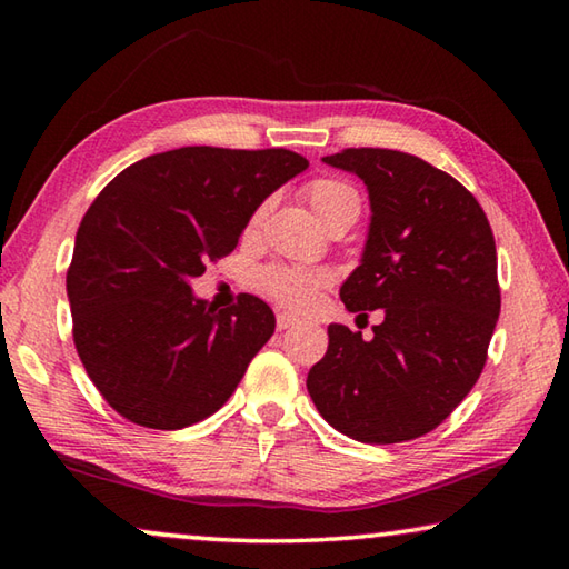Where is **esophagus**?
Returning <instances> with one entry per match:
<instances>
[{"label":"esophagus","instance_id":"34e87169","mask_svg":"<svg viewBox=\"0 0 569 569\" xmlns=\"http://www.w3.org/2000/svg\"><path fill=\"white\" fill-rule=\"evenodd\" d=\"M276 326H278V331L293 329V326H298V319H296V316H291V313H278Z\"/></svg>","mask_w":569,"mask_h":569}]
</instances>
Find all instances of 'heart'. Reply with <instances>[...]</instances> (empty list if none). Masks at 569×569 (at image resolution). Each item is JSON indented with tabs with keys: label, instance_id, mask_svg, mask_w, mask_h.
Returning <instances> with one entry per match:
<instances>
[{
	"label": "heart",
	"instance_id": "b5f03b06",
	"mask_svg": "<svg viewBox=\"0 0 569 569\" xmlns=\"http://www.w3.org/2000/svg\"><path fill=\"white\" fill-rule=\"evenodd\" d=\"M303 196L321 223H329V220L343 213H359V196H356V190L351 186H346L341 180L319 178L308 182L303 188ZM261 216L263 208L256 213L253 223H258ZM258 281H261L266 291L278 298L281 303L291 308H308L313 303L316 291L326 283V273L308 271V268L278 266L263 271L258 276Z\"/></svg>",
	"mask_w": 569,
	"mask_h": 569
}]
</instances>
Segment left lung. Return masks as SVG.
<instances>
[{"instance_id": "8db88e82", "label": "left lung", "mask_w": 569, "mask_h": 569, "mask_svg": "<svg viewBox=\"0 0 569 569\" xmlns=\"http://www.w3.org/2000/svg\"><path fill=\"white\" fill-rule=\"evenodd\" d=\"M323 162L359 176L371 208L341 301L383 321L371 341L331 323L306 387L341 435L399 445L437 429L485 369L502 303L495 236L475 196L417 156L351 148Z\"/></svg>"}]
</instances>
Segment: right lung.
Masks as SVG:
<instances>
[{
  "label": "right lung",
  "instance_id": "obj_1",
  "mask_svg": "<svg viewBox=\"0 0 569 569\" xmlns=\"http://www.w3.org/2000/svg\"><path fill=\"white\" fill-rule=\"evenodd\" d=\"M306 168L283 148H178L132 162L94 198L77 228L67 298L88 377L124 419L182 429L230 399L276 316L248 293L218 311L190 281Z\"/></svg>",
  "mask_w": 569,
  "mask_h": 569
}]
</instances>
